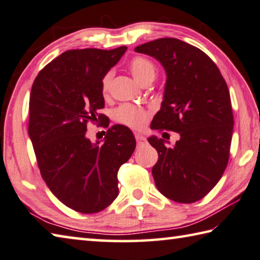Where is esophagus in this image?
Masks as SVG:
<instances>
[{"mask_svg":"<svg viewBox=\"0 0 260 260\" xmlns=\"http://www.w3.org/2000/svg\"><path fill=\"white\" fill-rule=\"evenodd\" d=\"M135 139H136V142H138L139 145H143L146 143V139L142 134H135Z\"/></svg>","mask_w":260,"mask_h":260,"instance_id":"obj_1","label":"esophagus"}]
</instances>
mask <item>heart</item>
Returning <instances> with one entry per match:
<instances>
[{"label": "heart", "mask_w": 260, "mask_h": 260, "mask_svg": "<svg viewBox=\"0 0 260 260\" xmlns=\"http://www.w3.org/2000/svg\"><path fill=\"white\" fill-rule=\"evenodd\" d=\"M129 69L135 81L139 84L146 81V79L154 78V64L149 59L143 58V56H135V58L132 59L129 62ZM112 76H114V73L110 70L102 77L101 89L103 94H106L109 89ZM115 117L117 121H119L120 124L129 126L132 128H140L144 125L148 115L142 108L133 105H122L115 111Z\"/></svg>", "instance_id": "obj_1"}]
</instances>
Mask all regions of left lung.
<instances>
[{
	"mask_svg": "<svg viewBox=\"0 0 260 260\" xmlns=\"http://www.w3.org/2000/svg\"><path fill=\"white\" fill-rule=\"evenodd\" d=\"M135 51L157 59L167 75L151 128L181 136L173 148L148 139L159 155L155 186L168 199L192 204L208 194L228 166L234 124L229 87L214 61L181 40L158 39Z\"/></svg>",
	"mask_w": 260,
	"mask_h": 260,
	"instance_id": "left-lung-1",
	"label": "left lung"
}]
</instances>
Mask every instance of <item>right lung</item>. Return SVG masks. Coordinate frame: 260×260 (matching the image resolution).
<instances>
[{
	"label": "right lung",
	"instance_id": "right-lung-1",
	"mask_svg": "<svg viewBox=\"0 0 260 260\" xmlns=\"http://www.w3.org/2000/svg\"><path fill=\"white\" fill-rule=\"evenodd\" d=\"M127 50H69L41 70L31 86L28 134L41 175L51 192L69 208L94 214L118 196L117 174L135 150L132 131L108 128L103 142L86 138L87 122L109 126L102 77Z\"/></svg>",
	"mask_w": 260,
	"mask_h": 260
}]
</instances>
